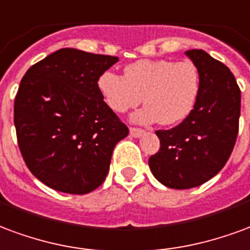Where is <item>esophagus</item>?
Masks as SVG:
<instances>
[{"instance_id":"34e87169","label":"esophagus","mask_w":250,"mask_h":250,"mask_svg":"<svg viewBox=\"0 0 250 250\" xmlns=\"http://www.w3.org/2000/svg\"><path fill=\"white\" fill-rule=\"evenodd\" d=\"M130 136L134 138H140V137H143L144 134H145V132H144L143 129H136V127H130Z\"/></svg>"}]
</instances>
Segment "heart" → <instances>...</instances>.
Segmentation results:
<instances>
[{
  "label": "heart",
  "mask_w": 250,
  "mask_h": 250,
  "mask_svg": "<svg viewBox=\"0 0 250 250\" xmlns=\"http://www.w3.org/2000/svg\"><path fill=\"white\" fill-rule=\"evenodd\" d=\"M97 90L110 110L125 113L143 101L146 104L133 113L140 125L160 123L172 126L192 113L200 93V73L189 61L138 60L129 63L124 76L105 70L97 78Z\"/></svg>",
  "instance_id": "b5f03b06"
}]
</instances>
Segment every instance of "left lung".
Returning <instances> with one entry per match:
<instances>
[{
    "label": "left lung",
    "mask_w": 250,
    "mask_h": 250,
    "mask_svg": "<svg viewBox=\"0 0 250 250\" xmlns=\"http://www.w3.org/2000/svg\"><path fill=\"white\" fill-rule=\"evenodd\" d=\"M185 54L200 73L197 103L178 126L156 132L160 150L149 158L153 176L172 189L198 187L221 170L236 144L241 107L229 67L201 49Z\"/></svg>",
    "instance_id": "8db88e82"
}]
</instances>
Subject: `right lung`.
Returning <instances> with one entry per match:
<instances>
[{"label": "right lung", "mask_w": 250, "mask_h": 250, "mask_svg": "<svg viewBox=\"0 0 250 250\" xmlns=\"http://www.w3.org/2000/svg\"><path fill=\"white\" fill-rule=\"evenodd\" d=\"M118 57L63 48L29 67L14 100L18 146L46 187L86 194L107 176L127 127L105 105L97 78Z\"/></svg>", "instance_id": "right-lung-1"}]
</instances>
